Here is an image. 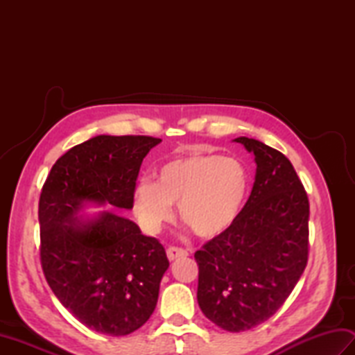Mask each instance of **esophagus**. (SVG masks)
Here are the masks:
<instances>
[{
	"label": "esophagus",
	"instance_id": "obj_1",
	"mask_svg": "<svg viewBox=\"0 0 355 355\" xmlns=\"http://www.w3.org/2000/svg\"><path fill=\"white\" fill-rule=\"evenodd\" d=\"M168 258H169V261H175V259H180V258H186L187 253L184 248H180V247H169L168 248Z\"/></svg>",
	"mask_w": 355,
	"mask_h": 355
}]
</instances>
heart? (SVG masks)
Listing matches in <instances>:
<instances>
[{
  "label": "heart",
  "instance_id": "obj_1",
  "mask_svg": "<svg viewBox=\"0 0 355 355\" xmlns=\"http://www.w3.org/2000/svg\"><path fill=\"white\" fill-rule=\"evenodd\" d=\"M248 193L244 164L230 157L189 154L166 162L155 182L141 180L134 187L132 209L148 233H157L178 215L195 235L215 238L229 230L243 210Z\"/></svg>",
  "mask_w": 355,
  "mask_h": 355
}]
</instances>
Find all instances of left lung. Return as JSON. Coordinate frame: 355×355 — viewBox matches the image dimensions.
<instances>
[{"label": "left lung", "mask_w": 355, "mask_h": 355, "mask_svg": "<svg viewBox=\"0 0 355 355\" xmlns=\"http://www.w3.org/2000/svg\"><path fill=\"white\" fill-rule=\"evenodd\" d=\"M235 141L254 154L252 193L232 227L195 253L198 305L230 333L258 327L284 305L306 267L310 218L288 158L259 140Z\"/></svg>", "instance_id": "1"}]
</instances>
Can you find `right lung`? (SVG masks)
I'll use <instances>...</instances> for the list:
<instances>
[{
    "label": "right lung",
    "mask_w": 355,
    "mask_h": 355,
    "mask_svg": "<svg viewBox=\"0 0 355 355\" xmlns=\"http://www.w3.org/2000/svg\"><path fill=\"white\" fill-rule=\"evenodd\" d=\"M162 140L97 135L58 158L40 197L41 266L74 318L108 336L134 333L154 313L169 267L158 239L114 212L80 218L87 202L132 209L143 158Z\"/></svg>",
    "instance_id": "right-lung-1"
}]
</instances>
